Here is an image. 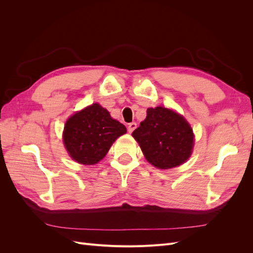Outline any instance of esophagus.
Here are the masks:
<instances>
[{
    "instance_id": "1",
    "label": "esophagus",
    "mask_w": 253,
    "mask_h": 253,
    "mask_svg": "<svg viewBox=\"0 0 253 253\" xmlns=\"http://www.w3.org/2000/svg\"><path fill=\"white\" fill-rule=\"evenodd\" d=\"M136 127H137L136 122H131V124H128V126H127V131H128V133H132Z\"/></svg>"
}]
</instances>
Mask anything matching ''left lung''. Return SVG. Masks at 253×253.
I'll return each mask as SVG.
<instances>
[{
    "instance_id": "left-lung-1",
    "label": "left lung",
    "mask_w": 253,
    "mask_h": 253,
    "mask_svg": "<svg viewBox=\"0 0 253 253\" xmlns=\"http://www.w3.org/2000/svg\"><path fill=\"white\" fill-rule=\"evenodd\" d=\"M148 162L158 169H171L192 154L194 134L188 121L172 110L157 106L132 133Z\"/></svg>"
}]
</instances>
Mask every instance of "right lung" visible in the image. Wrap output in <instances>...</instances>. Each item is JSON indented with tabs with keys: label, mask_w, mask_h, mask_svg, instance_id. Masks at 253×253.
I'll use <instances>...</instances> for the list:
<instances>
[{
	"label": "right lung",
	"mask_w": 253,
	"mask_h": 253,
	"mask_svg": "<svg viewBox=\"0 0 253 253\" xmlns=\"http://www.w3.org/2000/svg\"><path fill=\"white\" fill-rule=\"evenodd\" d=\"M126 127L111 117L106 109L93 103L67 119L63 142L70 156L81 165H95L106 155Z\"/></svg>",
	"instance_id": "1"
}]
</instances>
